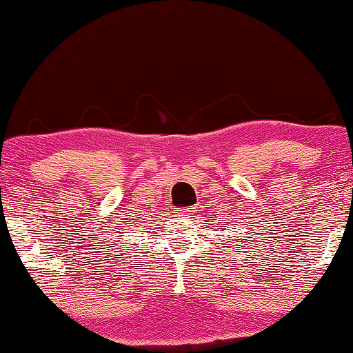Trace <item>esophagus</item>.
<instances>
[{
	"label": "esophagus",
	"instance_id": "1",
	"mask_svg": "<svg viewBox=\"0 0 353 353\" xmlns=\"http://www.w3.org/2000/svg\"><path fill=\"white\" fill-rule=\"evenodd\" d=\"M189 212H190V210H187V208L185 210H181V215L182 216H187V213H189Z\"/></svg>",
	"mask_w": 353,
	"mask_h": 353
}]
</instances>
